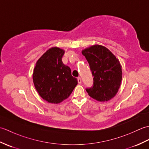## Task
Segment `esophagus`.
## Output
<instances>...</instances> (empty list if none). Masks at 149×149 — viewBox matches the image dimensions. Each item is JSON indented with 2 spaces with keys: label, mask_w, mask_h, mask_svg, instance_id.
<instances>
[{
  "label": "esophagus",
  "mask_w": 149,
  "mask_h": 149,
  "mask_svg": "<svg viewBox=\"0 0 149 149\" xmlns=\"http://www.w3.org/2000/svg\"><path fill=\"white\" fill-rule=\"evenodd\" d=\"M77 81H78V83L79 84H81L82 83V80H81V78L80 77H79L77 78Z\"/></svg>",
  "instance_id": "34e87169"
}]
</instances>
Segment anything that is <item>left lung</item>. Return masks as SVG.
Wrapping results in <instances>:
<instances>
[{
    "instance_id": "obj_1",
    "label": "left lung",
    "mask_w": 149,
    "mask_h": 149,
    "mask_svg": "<svg viewBox=\"0 0 149 149\" xmlns=\"http://www.w3.org/2000/svg\"><path fill=\"white\" fill-rule=\"evenodd\" d=\"M82 54L89 63L93 77V86L86 88L88 95L100 102L115 96L121 84L122 66L106 47L95 45L83 50Z\"/></svg>"
}]
</instances>
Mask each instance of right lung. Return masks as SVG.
Wrapping results in <instances>:
<instances>
[{
    "mask_svg": "<svg viewBox=\"0 0 149 149\" xmlns=\"http://www.w3.org/2000/svg\"><path fill=\"white\" fill-rule=\"evenodd\" d=\"M65 51L52 47L38 60L33 71V83L38 93L48 102L58 104L70 96L77 84L71 70L62 62Z\"/></svg>",
    "mask_w": 149,
    "mask_h": 149,
    "instance_id": "1",
    "label": "right lung"
}]
</instances>
